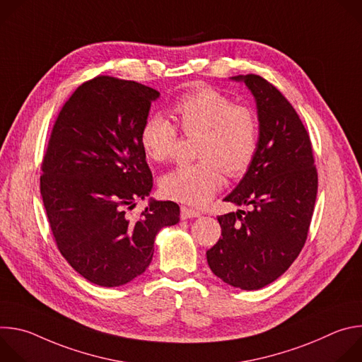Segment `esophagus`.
I'll return each instance as SVG.
<instances>
[{
	"instance_id": "1",
	"label": "esophagus",
	"mask_w": 362,
	"mask_h": 362,
	"mask_svg": "<svg viewBox=\"0 0 362 362\" xmlns=\"http://www.w3.org/2000/svg\"><path fill=\"white\" fill-rule=\"evenodd\" d=\"M200 214L192 208H187V206H182L180 208V218L182 219H193V218H199Z\"/></svg>"
}]
</instances>
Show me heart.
<instances>
[{
  "instance_id": "1",
  "label": "heart",
  "mask_w": 362,
  "mask_h": 362,
  "mask_svg": "<svg viewBox=\"0 0 362 362\" xmlns=\"http://www.w3.org/2000/svg\"><path fill=\"white\" fill-rule=\"evenodd\" d=\"M172 116L186 136L196 139V158L160 179V190L168 199L202 206L221 189L223 170L239 176L247 170L259 143V124L255 113L212 87L193 90L172 106ZM177 129L160 115L150 116L140 130L144 156L156 163L172 159Z\"/></svg>"
}]
</instances>
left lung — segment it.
Masks as SVG:
<instances>
[{"label":"left lung","instance_id":"8db88e82","mask_svg":"<svg viewBox=\"0 0 362 362\" xmlns=\"http://www.w3.org/2000/svg\"><path fill=\"white\" fill-rule=\"evenodd\" d=\"M232 80L243 81L255 97L259 143L243 179L223 199L249 211L218 216L222 238L206 257L223 282L253 291L278 279L302 250L318 173L311 139L284 94L256 74Z\"/></svg>","mask_w":362,"mask_h":362}]
</instances>
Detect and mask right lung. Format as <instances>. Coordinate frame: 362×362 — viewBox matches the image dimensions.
I'll list each match as a JSON object with an SVG mask.
<instances>
[{
  "label": "right lung",
  "mask_w": 362,
  "mask_h": 362,
  "mask_svg": "<svg viewBox=\"0 0 362 362\" xmlns=\"http://www.w3.org/2000/svg\"><path fill=\"white\" fill-rule=\"evenodd\" d=\"M160 93L136 81L98 76L66 101L44 154L40 190L57 247L91 284L113 288L141 275L154 238L179 222L170 200H150L153 187L140 130Z\"/></svg>",
  "instance_id": "right-lung-1"
}]
</instances>
